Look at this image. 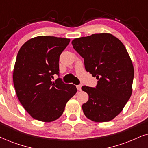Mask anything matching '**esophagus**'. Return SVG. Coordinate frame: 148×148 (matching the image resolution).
Masks as SVG:
<instances>
[{"label": "esophagus", "mask_w": 148, "mask_h": 148, "mask_svg": "<svg viewBox=\"0 0 148 148\" xmlns=\"http://www.w3.org/2000/svg\"><path fill=\"white\" fill-rule=\"evenodd\" d=\"M81 87H82L81 85H78L76 86V88H77V89L78 91H80V90H81Z\"/></svg>", "instance_id": "34e87169"}]
</instances>
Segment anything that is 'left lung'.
Returning <instances> with one entry per match:
<instances>
[{
  "label": "left lung",
  "instance_id": "1",
  "mask_svg": "<svg viewBox=\"0 0 148 148\" xmlns=\"http://www.w3.org/2000/svg\"><path fill=\"white\" fill-rule=\"evenodd\" d=\"M85 70L98 79L96 88L83 86L89 100L82 106L88 119L106 122L121 113L132 91L134 68L126 48L111 33H96L72 40Z\"/></svg>",
  "mask_w": 148,
  "mask_h": 148
}]
</instances>
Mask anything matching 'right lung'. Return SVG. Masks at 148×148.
<instances>
[{
  "label": "right lung",
  "mask_w": 148,
  "mask_h": 148,
  "mask_svg": "<svg viewBox=\"0 0 148 148\" xmlns=\"http://www.w3.org/2000/svg\"><path fill=\"white\" fill-rule=\"evenodd\" d=\"M70 39L38 36L28 40L18 52L13 80L18 100L37 120L51 122L62 115L65 106L77 91L76 86L64 83L59 74V57Z\"/></svg>",
  "instance_id": "obj_1"
}]
</instances>
